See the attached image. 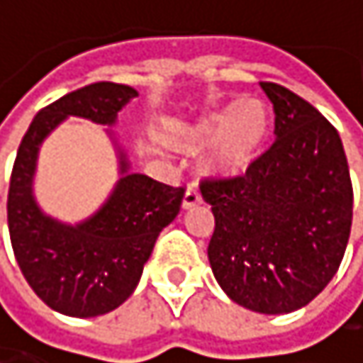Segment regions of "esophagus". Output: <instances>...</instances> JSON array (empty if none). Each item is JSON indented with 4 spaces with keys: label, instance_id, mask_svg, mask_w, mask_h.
<instances>
[{
    "label": "esophagus",
    "instance_id": "34e87169",
    "mask_svg": "<svg viewBox=\"0 0 363 363\" xmlns=\"http://www.w3.org/2000/svg\"><path fill=\"white\" fill-rule=\"evenodd\" d=\"M200 202H202L200 191H198L196 187H189V189L185 191V196H183V208H194V206H198Z\"/></svg>",
    "mask_w": 363,
    "mask_h": 363
}]
</instances>
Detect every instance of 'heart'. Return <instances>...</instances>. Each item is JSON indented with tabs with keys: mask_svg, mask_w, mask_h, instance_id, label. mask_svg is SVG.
Masks as SVG:
<instances>
[{
	"mask_svg": "<svg viewBox=\"0 0 363 363\" xmlns=\"http://www.w3.org/2000/svg\"><path fill=\"white\" fill-rule=\"evenodd\" d=\"M270 110L259 97H240L204 110L178 135L185 150L206 146V167L215 176L232 178L247 172L259 157L270 133Z\"/></svg>",
	"mask_w": 363,
	"mask_h": 363,
	"instance_id": "obj_1",
	"label": "heart"
}]
</instances>
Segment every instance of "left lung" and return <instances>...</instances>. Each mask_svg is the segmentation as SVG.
I'll return each instance as SVG.
<instances>
[{"label":"left lung","instance_id":"1","mask_svg":"<svg viewBox=\"0 0 363 363\" xmlns=\"http://www.w3.org/2000/svg\"><path fill=\"white\" fill-rule=\"evenodd\" d=\"M274 106L277 142L245 176L208 180L213 274L249 311L285 315L334 279L351 234L353 187L342 140L306 99L259 82Z\"/></svg>","mask_w":363,"mask_h":363}]
</instances>
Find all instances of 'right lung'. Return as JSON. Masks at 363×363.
I'll return each instance as SVG.
<instances>
[{"label":"right lung","mask_w":363,"mask_h":363,"mask_svg":"<svg viewBox=\"0 0 363 363\" xmlns=\"http://www.w3.org/2000/svg\"><path fill=\"white\" fill-rule=\"evenodd\" d=\"M138 91L116 82H93L42 108L31 121L12 167L8 230L14 257L35 296L67 317H99L118 308L138 287L157 236L183 202V189L131 172L118 142V112ZM69 116L104 124L117 155L119 178L102 206L67 224L41 211L35 198L37 157L43 140Z\"/></svg>","instance_id":"obj_1"}]
</instances>
